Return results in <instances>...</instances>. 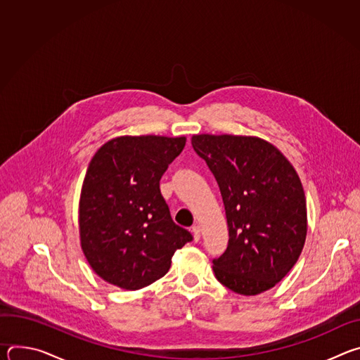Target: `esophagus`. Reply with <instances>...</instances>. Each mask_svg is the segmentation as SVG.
<instances>
[{
  "label": "esophagus",
  "mask_w": 360,
  "mask_h": 360,
  "mask_svg": "<svg viewBox=\"0 0 360 360\" xmlns=\"http://www.w3.org/2000/svg\"><path fill=\"white\" fill-rule=\"evenodd\" d=\"M191 231H192V233H193V240L198 242V240L200 239V228H199V225H193V226L191 228Z\"/></svg>",
  "instance_id": "obj_1"
}]
</instances>
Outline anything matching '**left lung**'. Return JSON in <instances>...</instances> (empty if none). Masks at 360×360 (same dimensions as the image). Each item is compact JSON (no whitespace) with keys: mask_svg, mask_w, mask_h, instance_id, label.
Returning <instances> with one entry per match:
<instances>
[{"mask_svg":"<svg viewBox=\"0 0 360 360\" xmlns=\"http://www.w3.org/2000/svg\"><path fill=\"white\" fill-rule=\"evenodd\" d=\"M225 205L229 242L214 259L217 279L235 293L274 288L297 262L307 232L302 182L271 142L246 135H193Z\"/></svg>","mask_w":360,"mask_h":360,"instance_id":"obj_1","label":"left lung"}]
</instances>
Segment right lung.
<instances>
[{"label":"right lung","instance_id":"1","mask_svg":"<svg viewBox=\"0 0 360 360\" xmlns=\"http://www.w3.org/2000/svg\"><path fill=\"white\" fill-rule=\"evenodd\" d=\"M185 136H117L91 158L81 188V249L92 271L125 290L145 288L171 268L192 235L178 226L160 181Z\"/></svg>","mask_w":360,"mask_h":360}]
</instances>
